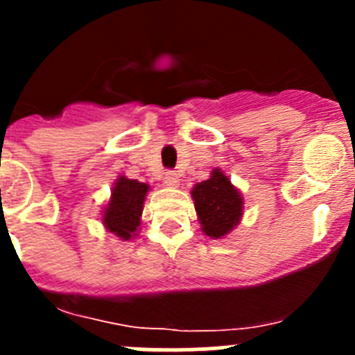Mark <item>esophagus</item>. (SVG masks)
I'll return each instance as SVG.
<instances>
[{
  "mask_svg": "<svg viewBox=\"0 0 355 355\" xmlns=\"http://www.w3.org/2000/svg\"><path fill=\"white\" fill-rule=\"evenodd\" d=\"M163 181H165L167 187H178V184H180V175L175 174L174 171H168L163 174Z\"/></svg>",
  "mask_w": 355,
  "mask_h": 355,
  "instance_id": "1",
  "label": "esophagus"
}]
</instances>
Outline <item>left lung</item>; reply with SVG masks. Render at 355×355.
Listing matches in <instances>:
<instances>
[{"label": "left lung", "instance_id": "obj_1", "mask_svg": "<svg viewBox=\"0 0 355 355\" xmlns=\"http://www.w3.org/2000/svg\"><path fill=\"white\" fill-rule=\"evenodd\" d=\"M192 199L202 231L209 238L225 236L240 222L243 199L220 168H213L209 180L193 187Z\"/></svg>", "mask_w": 355, "mask_h": 355}]
</instances>
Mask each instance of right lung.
I'll return each mask as SVG.
<instances>
[{
	"instance_id": "right-lung-1",
	"label": "right lung",
	"mask_w": 355,
	"mask_h": 355,
	"mask_svg": "<svg viewBox=\"0 0 355 355\" xmlns=\"http://www.w3.org/2000/svg\"><path fill=\"white\" fill-rule=\"evenodd\" d=\"M149 192V184L128 180L121 175L112 190L110 202L103 211V224L110 233L121 240H130L139 231L140 216L144 209V199Z\"/></svg>"
}]
</instances>
